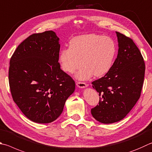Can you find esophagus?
Returning a JSON list of instances; mask_svg holds the SVG:
<instances>
[{
  "label": "esophagus",
  "instance_id": "34e87169",
  "mask_svg": "<svg viewBox=\"0 0 152 152\" xmlns=\"http://www.w3.org/2000/svg\"><path fill=\"white\" fill-rule=\"evenodd\" d=\"M76 86L80 88H84L87 87V84L84 83V82H76Z\"/></svg>",
  "mask_w": 152,
  "mask_h": 152
}]
</instances>
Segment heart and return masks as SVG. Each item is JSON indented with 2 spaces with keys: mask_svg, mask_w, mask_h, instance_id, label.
I'll return each instance as SVG.
<instances>
[{
  "mask_svg": "<svg viewBox=\"0 0 152 152\" xmlns=\"http://www.w3.org/2000/svg\"><path fill=\"white\" fill-rule=\"evenodd\" d=\"M117 48L112 38L90 34L78 36L69 42L68 48L60 52L58 61L62 70L76 74L80 80H86L94 75L102 77L109 72L115 61Z\"/></svg>",
  "mask_w": 152,
  "mask_h": 152,
  "instance_id": "obj_1",
  "label": "heart"
}]
</instances>
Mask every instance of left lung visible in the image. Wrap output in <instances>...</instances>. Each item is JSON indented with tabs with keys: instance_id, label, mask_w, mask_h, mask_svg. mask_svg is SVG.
Here are the masks:
<instances>
[{
	"instance_id": "obj_1",
	"label": "left lung",
	"mask_w": 152,
	"mask_h": 152,
	"mask_svg": "<svg viewBox=\"0 0 152 152\" xmlns=\"http://www.w3.org/2000/svg\"><path fill=\"white\" fill-rule=\"evenodd\" d=\"M118 52L114 65L102 78L92 82L99 93V105L91 110L95 119L103 124L119 122L139 100L144 80L145 63L131 38L118 32Z\"/></svg>"
}]
</instances>
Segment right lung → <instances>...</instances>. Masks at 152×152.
I'll list each match as a JSON object with an SVG mask.
<instances>
[{
    "label": "right lung",
    "instance_id": "obj_1",
    "mask_svg": "<svg viewBox=\"0 0 152 152\" xmlns=\"http://www.w3.org/2000/svg\"><path fill=\"white\" fill-rule=\"evenodd\" d=\"M59 38L52 30L30 35L10 60L9 80L13 100L32 122L47 124L62 114L75 82L60 69Z\"/></svg>",
    "mask_w": 152,
    "mask_h": 152
}]
</instances>
